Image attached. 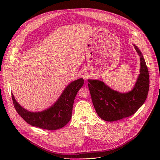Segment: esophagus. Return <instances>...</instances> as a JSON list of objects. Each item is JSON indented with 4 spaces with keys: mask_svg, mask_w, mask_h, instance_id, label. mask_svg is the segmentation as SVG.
Wrapping results in <instances>:
<instances>
[{
    "mask_svg": "<svg viewBox=\"0 0 160 160\" xmlns=\"http://www.w3.org/2000/svg\"><path fill=\"white\" fill-rule=\"evenodd\" d=\"M82 77H83V78H84V79H86V74H84V73H83L82 74Z\"/></svg>",
    "mask_w": 160,
    "mask_h": 160,
    "instance_id": "esophagus-1",
    "label": "esophagus"
}]
</instances>
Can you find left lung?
<instances>
[{
    "label": "left lung",
    "instance_id": "1",
    "mask_svg": "<svg viewBox=\"0 0 160 160\" xmlns=\"http://www.w3.org/2000/svg\"><path fill=\"white\" fill-rule=\"evenodd\" d=\"M140 56V73L130 91L122 93L99 80L88 79L92 103L98 116L103 120L114 122L130 117L144 103L149 91V77L141 51L133 43Z\"/></svg>",
    "mask_w": 160,
    "mask_h": 160
}]
</instances>
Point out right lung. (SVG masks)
<instances>
[{
	"instance_id": "1",
	"label": "right lung",
	"mask_w": 160,
	"mask_h": 160,
	"mask_svg": "<svg viewBox=\"0 0 160 160\" xmlns=\"http://www.w3.org/2000/svg\"><path fill=\"white\" fill-rule=\"evenodd\" d=\"M83 83L82 78L71 82L51 106L41 111L32 112L22 107L12 93L13 104L19 115L32 126L50 130H58L71 120L75 98Z\"/></svg>"
}]
</instances>
